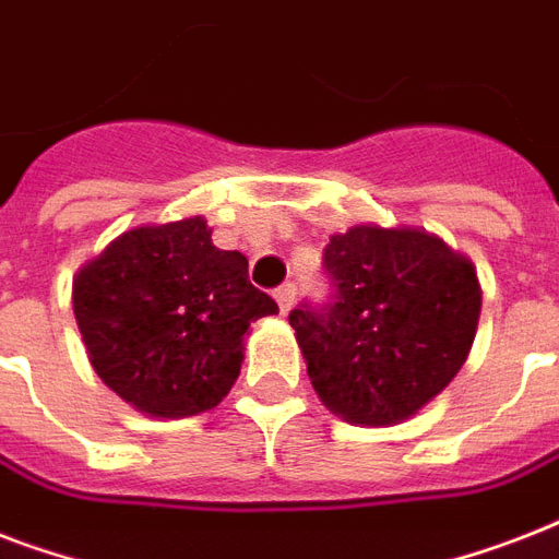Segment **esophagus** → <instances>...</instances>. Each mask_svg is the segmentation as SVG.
<instances>
[{
	"instance_id": "esophagus-1",
	"label": "esophagus",
	"mask_w": 559,
	"mask_h": 559,
	"mask_svg": "<svg viewBox=\"0 0 559 559\" xmlns=\"http://www.w3.org/2000/svg\"><path fill=\"white\" fill-rule=\"evenodd\" d=\"M275 301H278L281 313H289V307L296 301V284H281V287L275 289Z\"/></svg>"
}]
</instances>
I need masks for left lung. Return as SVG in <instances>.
Wrapping results in <instances>:
<instances>
[{
	"mask_svg": "<svg viewBox=\"0 0 559 559\" xmlns=\"http://www.w3.org/2000/svg\"><path fill=\"white\" fill-rule=\"evenodd\" d=\"M324 270L328 313H289L316 394L348 424H403L467 362L481 313L476 266L426 228L357 223L331 235Z\"/></svg>",
	"mask_w": 559,
	"mask_h": 559,
	"instance_id": "8db88e82",
	"label": "left lung"
}]
</instances>
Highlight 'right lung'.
I'll return each instance as SVG.
<instances>
[{
  "mask_svg": "<svg viewBox=\"0 0 559 559\" xmlns=\"http://www.w3.org/2000/svg\"><path fill=\"white\" fill-rule=\"evenodd\" d=\"M72 307L100 380L168 420L217 406L243 366L249 324L278 313L200 214L127 228L78 270Z\"/></svg>",
  "mask_w": 559,
  "mask_h": 559,
  "instance_id": "1",
  "label": "right lung"
}]
</instances>
